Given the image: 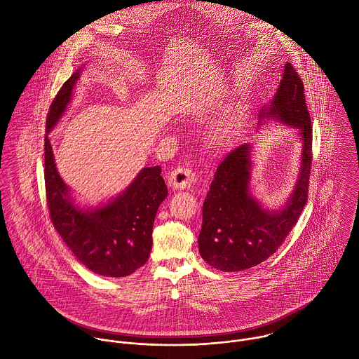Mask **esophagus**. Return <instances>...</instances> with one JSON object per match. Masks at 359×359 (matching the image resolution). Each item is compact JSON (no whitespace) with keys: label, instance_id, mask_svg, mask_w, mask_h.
I'll list each match as a JSON object with an SVG mask.
<instances>
[{"label":"esophagus","instance_id":"34e87169","mask_svg":"<svg viewBox=\"0 0 359 359\" xmlns=\"http://www.w3.org/2000/svg\"><path fill=\"white\" fill-rule=\"evenodd\" d=\"M196 182V175L189 168H177L168 176V183L172 189H190Z\"/></svg>","mask_w":359,"mask_h":359}]
</instances>
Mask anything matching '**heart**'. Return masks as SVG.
<instances>
[{"label": "heart", "instance_id": "obj_1", "mask_svg": "<svg viewBox=\"0 0 359 359\" xmlns=\"http://www.w3.org/2000/svg\"><path fill=\"white\" fill-rule=\"evenodd\" d=\"M212 140H214V144H215V145L222 147V145H225L226 141H228V133H226L224 128H219V130L215 131Z\"/></svg>", "mask_w": 359, "mask_h": 359}]
</instances>
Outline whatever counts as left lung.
Masks as SVG:
<instances>
[{
    "label": "left lung",
    "mask_w": 359,
    "mask_h": 359,
    "mask_svg": "<svg viewBox=\"0 0 359 359\" xmlns=\"http://www.w3.org/2000/svg\"><path fill=\"white\" fill-rule=\"evenodd\" d=\"M264 121L288 126L299 137L297 180L283 205L270 210L253 194V144L238 147L218 165L203 204L198 249L204 262L224 273L252 269L274 255L308 201L312 126L304 83L290 62L284 64L273 99L260 109L259 124Z\"/></svg>",
    "instance_id": "obj_1"
}]
</instances>
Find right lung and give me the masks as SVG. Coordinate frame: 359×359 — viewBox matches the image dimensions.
Returning a JSON list of instances; mask_svg holds the SVG:
<instances>
[{
	"instance_id": "1",
	"label": "right lung",
	"mask_w": 359,
	"mask_h": 359,
	"mask_svg": "<svg viewBox=\"0 0 359 359\" xmlns=\"http://www.w3.org/2000/svg\"><path fill=\"white\" fill-rule=\"evenodd\" d=\"M83 64L65 81L50 106L44 140V182L51 222L88 270L103 277H127L142 267L152 248V226L168 197L161 168H142L116 197L82 205L60 176L48 134L65 114Z\"/></svg>"
}]
</instances>
